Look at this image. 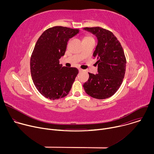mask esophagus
<instances>
[{
	"mask_svg": "<svg viewBox=\"0 0 154 154\" xmlns=\"http://www.w3.org/2000/svg\"><path fill=\"white\" fill-rule=\"evenodd\" d=\"M79 72H82V71H83V69L79 68Z\"/></svg>",
	"mask_w": 154,
	"mask_h": 154,
	"instance_id": "esophagus-1",
	"label": "esophagus"
}]
</instances>
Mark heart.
<instances>
[{
    "label": "heart",
    "mask_w": 154,
    "mask_h": 154,
    "mask_svg": "<svg viewBox=\"0 0 154 154\" xmlns=\"http://www.w3.org/2000/svg\"><path fill=\"white\" fill-rule=\"evenodd\" d=\"M83 41H94V39L92 36H86L83 38Z\"/></svg>",
    "instance_id": "obj_1"
}]
</instances>
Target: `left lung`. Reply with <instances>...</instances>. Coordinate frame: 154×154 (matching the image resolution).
<instances>
[{
  "instance_id": "1",
  "label": "left lung",
  "mask_w": 154,
  "mask_h": 154,
  "mask_svg": "<svg viewBox=\"0 0 154 154\" xmlns=\"http://www.w3.org/2000/svg\"><path fill=\"white\" fill-rule=\"evenodd\" d=\"M83 30L97 39L93 55L97 60L98 72L89 73L88 80L83 84L84 90L93 98H108L118 91L124 77L126 59L123 49L111 32L99 27H85Z\"/></svg>"
}]
</instances>
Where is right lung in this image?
<instances>
[{
    "label": "right lung",
    "instance_id": "1",
    "mask_svg": "<svg viewBox=\"0 0 154 154\" xmlns=\"http://www.w3.org/2000/svg\"><path fill=\"white\" fill-rule=\"evenodd\" d=\"M79 32L56 26L44 32L36 43L30 59L32 78L38 91L48 99L63 98L71 89L79 70L62 66L59 59L64 55L69 39Z\"/></svg>",
    "mask_w": 154,
    "mask_h": 154
}]
</instances>
